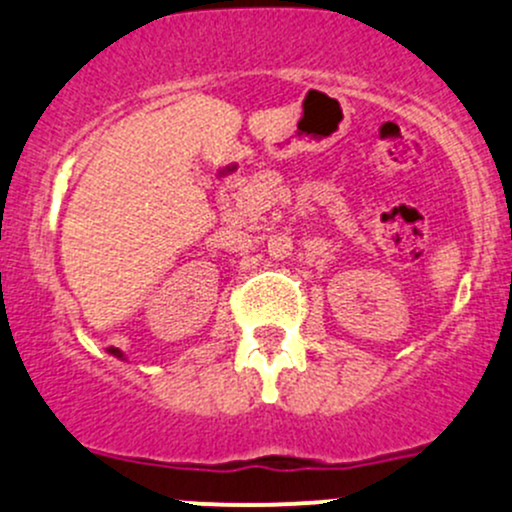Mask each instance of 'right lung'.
<instances>
[{"label": "right lung", "mask_w": 512, "mask_h": 512, "mask_svg": "<svg viewBox=\"0 0 512 512\" xmlns=\"http://www.w3.org/2000/svg\"><path fill=\"white\" fill-rule=\"evenodd\" d=\"M108 352H110V355H113V357H118V360H125V355L118 350V347H108Z\"/></svg>", "instance_id": "right-lung-1"}]
</instances>
